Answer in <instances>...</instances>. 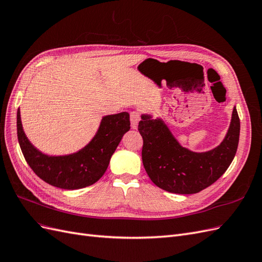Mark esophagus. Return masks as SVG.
<instances>
[{
  "instance_id": "34e87169",
  "label": "esophagus",
  "mask_w": 262,
  "mask_h": 262,
  "mask_svg": "<svg viewBox=\"0 0 262 262\" xmlns=\"http://www.w3.org/2000/svg\"><path fill=\"white\" fill-rule=\"evenodd\" d=\"M130 120H131V128L137 129L138 123L140 121V114L138 112H132L130 114Z\"/></svg>"
}]
</instances>
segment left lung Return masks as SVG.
<instances>
[{
  "mask_svg": "<svg viewBox=\"0 0 262 262\" xmlns=\"http://www.w3.org/2000/svg\"><path fill=\"white\" fill-rule=\"evenodd\" d=\"M139 132L143 138L142 161L148 177L166 191L192 194L214 184L233 162L239 141L241 121L236 107L222 143L208 152L182 147L162 119L142 115Z\"/></svg>",
  "mask_w": 262,
  "mask_h": 262,
  "instance_id": "1",
  "label": "left lung"
}]
</instances>
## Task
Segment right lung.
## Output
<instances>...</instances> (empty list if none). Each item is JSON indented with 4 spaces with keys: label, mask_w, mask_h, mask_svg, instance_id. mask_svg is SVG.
<instances>
[{
    "label": "right lung",
    "mask_w": 262,
    "mask_h": 262,
    "mask_svg": "<svg viewBox=\"0 0 262 262\" xmlns=\"http://www.w3.org/2000/svg\"><path fill=\"white\" fill-rule=\"evenodd\" d=\"M130 130V116L120 113L102 117L97 133L85 147L76 153L50 156L38 150L23 130L17 110V138L24 157L36 175L47 184L67 190L89 187L98 181L117 146Z\"/></svg>",
    "instance_id": "right-lung-1"
}]
</instances>
